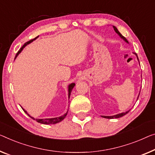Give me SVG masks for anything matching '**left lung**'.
I'll return each mask as SVG.
<instances>
[{"instance_id": "obj_1", "label": "left lung", "mask_w": 155, "mask_h": 155, "mask_svg": "<svg viewBox=\"0 0 155 155\" xmlns=\"http://www.w3.org/2000/svg\"><path fill=\"white\" fill-rule=\"evenodd\" d=\"M113 28H114V31H115V33H116L117 35H119L120 37V38H121L122 39H123V40H124V41H125L127 43H129V41H127V39H126L125 38H124V37L123 35H122V34L118 31V30L117 29L116 27L114 26H113ZM134 54L136 55H137V59L138 60V58L137 54H136V53H134ZM138 97H139V94H138ZM138 98H137V99H138ZM129 110H127V111H126V112H124V113H121V114H117V115H111V116H105V115H101V117H104V118H108V119L118 118V117H122V116H124V115H126L127 114H128V113L129 112Z\"/></svg>"}]
</instances>
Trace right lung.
Instances as JSON below:
<instances>
[{
  "instance_id": "obj_1",
  "label": "right lung",
  "mask_w": 155,
  "mask_h": 155,
  "mask_svg": "<svg viewBox=\"0 0 155 155\" xmlns=\"http://www.w3.org/2000/svg\"><path fill=\"white\" fill-rule=\"evenodd\" d=\"M38 37H39V36L36 37L35 38H34V39H33V40H30V41H27V42L25 43L24 45V46H23V47L20 48V50L18 51L17 52V55H16V56H15V58H16L17 57V55L20 54L21 51L23 50V48H24L25 47H26V45H29L30 43H31L32 41H34L35 40H36V39L38 38ZM74 85H75V84H74V83H72V84H70V85H68V97H69V99H70V94H71V91H72L73 87H74ZM22 109L24 110V112L26 113V114L28 115L29 117H31L32 119H33V120H36L37 122H39V123L44 124H56V123H58V122H61L62 120H63L64 118V117H66L67 114H68V112H67L66 114H64L63 115H62V116L57 117H53V118H46V119H35L33 117H31V115H30L28 114L26 110H24V108H22Z\"/></svg>"
}]
</instances>
